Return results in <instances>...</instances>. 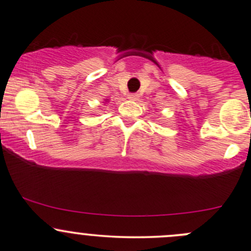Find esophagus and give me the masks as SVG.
Returning a JSON list of instances; mask_svg holds the SVG:
<instances>
[{"label": "esophagus", "instance_id": "1", "mask_svg": "<svg viewBox=\"0 0 251 251\" xmlns=\"http://www.w3.org/2000/svg\"><path fill=\"white\" fill-rule=\"evenodd\" d=\"M127 99L128 100H137V99H138V96H137L136 94H128Z\"/></svg>", "mask_w": 251, "mask_h": 251}]
</instances>
